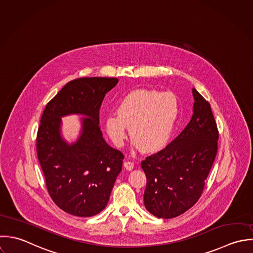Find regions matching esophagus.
<instances>
[{
  "label": "esophagus",
  "mask_w": 253,
  "mask_h": 253,
  "mask_svg": "<svg viewBox=\"0 0 253 253\" xmlns=\"http://www.w3.org/2000/svg\"><path fill=\"white\" fill-rule=\"evenodd\" d=\"M124 166H125V168L127 170H131L133 167H134V163L133 162H130V161H126L125 163H124Z\"/></svg>",
  "instance_id": "obj_1"
}]
</instances>
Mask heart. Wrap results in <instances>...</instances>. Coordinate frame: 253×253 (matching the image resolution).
<instances>
[{"instance_id":"1","label":"heart","mask_w":253,"mask_h":253,"mask_svg":"<svg viewBox=\"0 0 253 253\" xmlns=\"http://www.w3.org/2000/svg\"><path fill=\"white\" fill-rule=\"evenodd\" d=\"M179 102L170 92L139 89L124 97L118 114L105 117L106 131L112 142L124 145L129 127L134 145L144 152H156L165 147L175 128L179 116Z\"/></svg>"}]
</instances>
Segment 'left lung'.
Listing matches in <instances>:
<instances>
[{"label":"left lung","mask_w":253,"mask_h":253,"mask_svg":"<svg viewBox=\"0 0 253 253\" xmlns=\"http://www.w3.org/2000/svg\"><path fill=\"white\" fill-rule=\"evenodd\" d=\"M193 115L166 148L146 157L145 208L163 219L177 217L199 199L214 163L219 131L210 104L192 89Z\"/></svg>","instance_id":"obj_1"}]
</instances>
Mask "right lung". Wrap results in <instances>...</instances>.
<instances>
[{
	"mask_svg": "<svg viewBox=\"0 0 253 253\" xmlns=\"http://www.w3.org/2000/svg\"><path fill=\"white\" fill-rule=\"evenodd\" d=\"M119 80L82 78L65 85L47 104L40 120L36 149L48 192L63 211L91 217L107 205L124 154L112 148L99 127V110L107 92ZM78 113L82 119L78 140L61 138L62 116Z\"/></svg>",
	"mask_w": 253,
	"mask_h": 253,
	"instance_id": "obj_1",
	"label": "right lung"
}]
</instances>
